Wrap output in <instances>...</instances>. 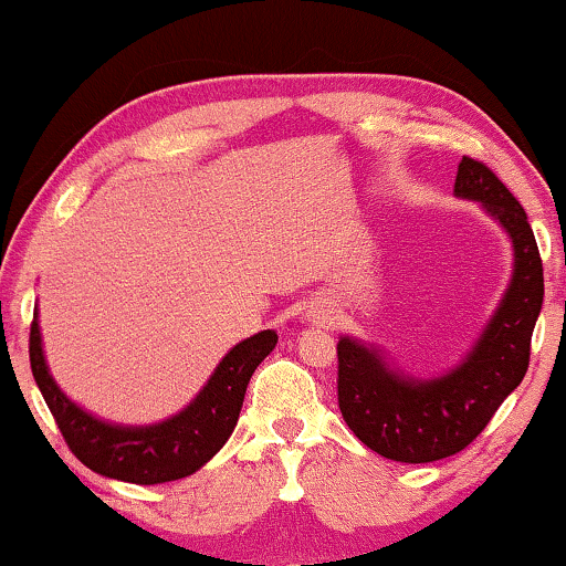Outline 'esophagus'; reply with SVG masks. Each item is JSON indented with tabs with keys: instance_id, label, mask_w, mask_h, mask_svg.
Listing matches in <instances>:
<instances>
[{
	"instance_id": "1",
	"label": "esophagus",
	"mask_w": 566,
	"mask_h": 566,
	"mask_svg": "<svg viewBox=\"0 0 566 566\" xmlns=\"http://www.w3.org/2000/svg\"><path fill=\"white\" fill-rule=\"evenodd\" d=\"M316 319H327V316H316Z\"/></svg>"
}]
</instances>
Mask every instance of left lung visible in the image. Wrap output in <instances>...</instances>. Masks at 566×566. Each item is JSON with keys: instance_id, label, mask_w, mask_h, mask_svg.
Masks as SVG:
<instances>
[{"instance_id": "left-lung-1", "label": "left lung", "mask_w": 566, "mask_h": 566, "mask_svg": "<svg viewBox=\"0 0 566 566\" xmlns=\"http://www.w3.org/2000/svg\"><path fill=\"white\" fill-rule=\"evenodd\" d=\"M455 196L479 200L507 229L515 250L513 283L469 358L432 381H407L355 339L337 343V401L347 428L370 451L401 463L440 461L474 443L523 381L544 304L538 244L513 192L484 161L463 157Z\"/></svg>"}]
</instances>
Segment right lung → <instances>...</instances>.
<instances>
[{
	"label": "right lung",
	"mask_w": 566,
	"mask_h": 566,
	"mask_svg": "<svg viewBox=\"0 0 566 566\" xmlns=\"http://www.w3.org/2000/svg\"><path fill=\"white\" fill-rule=\"evenodd\" d=\"M275 343V332L265 329L231 347L196 401L185 412L175 415L172 420L151 424V428L107 424L69 401L45 368L35 316L30 322L28 353L38 389H41L69 451L84 467L103 476L120 479V482L161 484L190 476L221 451L239 420L247 384Z\"/></svg>",
	"instance_id": "obj_1"
}]
</instances>
